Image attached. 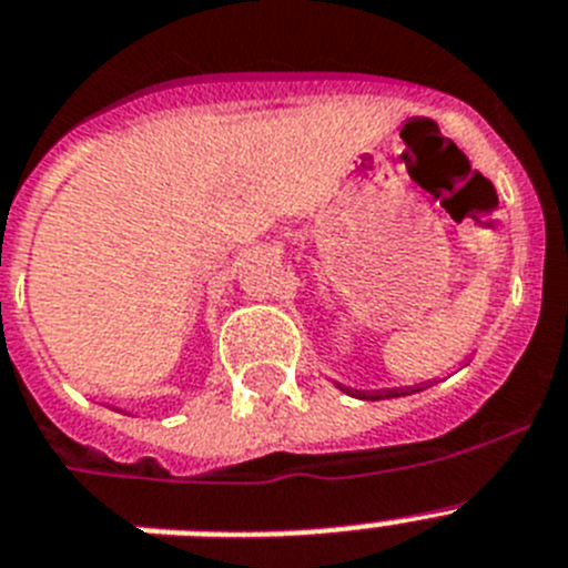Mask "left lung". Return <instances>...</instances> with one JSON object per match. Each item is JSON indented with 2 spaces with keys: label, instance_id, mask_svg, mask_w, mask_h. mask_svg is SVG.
I'll list each match as a JSON object with an SVG mask.
<instances>
[{
  "label": "left lung",
  "instance_id": "8db88e82",
  "mask_svg": "<svg viewBox=\"0 0 568 568\" xmlns=\"http://www.w3.org/2000/svg\"><path fill=\"white\" fill-rule=\"evenodd\" d=\"M342 390H347V387H342ZM416 390H423V387H416ZM414 387H402V390H379V394H362V390H347V394L358 396V399H394V396H408V394H416Z\"/></svg>",
  "mask_w": 568,
  "mask_h": 568
}]
</instances>
